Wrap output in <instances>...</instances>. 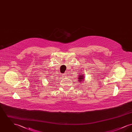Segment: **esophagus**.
I'll use <instances>...</instances> for the list:
<instances>
[{"instance_id": "obj_1", "label": "esophagus", "mask_w": 132, "mask_h": 132, "mask_svg": "<svg viewBox=\"0 0 132 132\" xmlns=\"http://www.w3.org/2000/svg\"><path fill=\"white\" fill-rule=\"evenodd\" d=\"M62 77H63V78H65V77H66V76H67V75L66 73H64V74H63L62 75Z\"/></svg>"}]
</instances>
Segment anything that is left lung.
Listing matches in <instances>:
<instances>
[{
  "mask_svg": "<svg viewBox=\"0 0 132 132\" xmlns=\"http://www.w3.org/2000/svg\"><path fill=\"white\" fill-rule=\"evenodd\" d=\"M78 81L80 82H85V76L82 74L78 76Z\"/></svg>",
  "mask_w": 132,
  "mask_h": 132,
  "instance_id": "left-lung-1",
  "label": "left lung"
}]
</instances>
